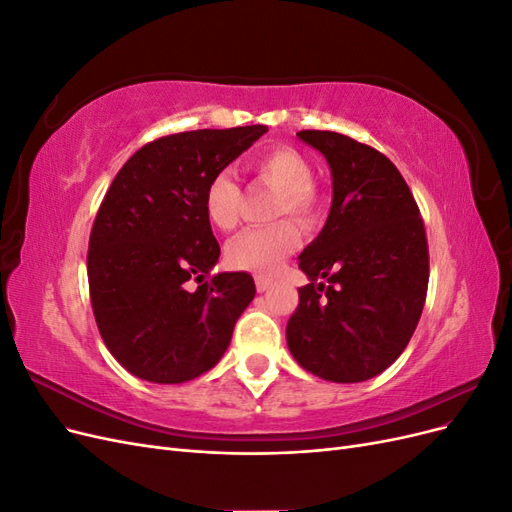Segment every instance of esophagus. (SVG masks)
Segmentation results:
<instances>
[{"instance_id": "esophagus-1", "label": "esophagus", "mask_w": 512, "mask_h": 512, "mask_svg": "<svg viewBox=\"0 0 512 512\" xmlns=\"http://www.w3.org/2000/svg\"><path fill=\"white\" fill-rule=\"evenodd\" d=\"M254 280H256V290H258V292H265V290H269V286L273 284L271 277H265V275H256Z\"/></svg>"}]
</instances>
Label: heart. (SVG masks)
I'll return each mask as SVG.
<instances>
[{"label": "heart", "instance_id": "heart-1", "mask_svg": "<svg viewBox=\"0 0 512 512\" xmlns=\"http://www.w3.org/2000/svg\"><path fill=\"white\" fill-rule=\"evenodd\" d=\"M254 177L277 192L273 218L290 215L301 226H314L320 218V196L314 185V170L305 156L292 147H273L258 153L250 162ZM205 215L220 230L239 224L241 188L228 173L213 175L205 188ZM280 220L262 228H250L228 243L226 260L232 269L273 273L297 250L301 241L299 226Z\"/></svg>", "mask_w": 512, "mask_h": 512}]
</instances>
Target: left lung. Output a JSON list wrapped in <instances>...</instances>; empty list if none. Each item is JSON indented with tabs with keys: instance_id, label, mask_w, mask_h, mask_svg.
Listing matches in <instances>:
<instances>
[{
	"instance_id": "1",
	"label": "left lung",
	"mask_w": 512,
	"mask_h": 512,
	"mask_svg": "<svg viewBox=\"0 0 512 512\" xmlns=\"http://www.w3.org/2000/svg\"><path fill=\"white\" fill-rule=\"evenodd\" d=\"M331 166L327 224L299 256L309 284L286 324L288 348L314 376L363 382L395 363L423 314L429 247L416 200L378 149L301 130Z\"/></svg>"
}]
</instances>
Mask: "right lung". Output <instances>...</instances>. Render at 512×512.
I'll return each mask as SVG.
<instances>
[{
  "label": "right lung",
  "instance_id": "add662e5",
  "mask_svg": "<svg viewBox=\"0 0 512 512\" xmlns=\"http://www.w3.org/2000/svg\"><path fill=\"white\" fill-rule=\"evenodd\" d=\"M265 132L243 126L156 138L108 188L89 235V297L108 352L136 378L179 384L205 374L252 303V275L209 273L220 245L203 198L209 179Z\"/></svg>",
  "mask_w": 512,
  "mask_h": 512
}]
</instances>
